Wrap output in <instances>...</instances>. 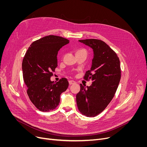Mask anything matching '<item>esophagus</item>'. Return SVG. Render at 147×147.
I'll list each match as a JSON object with an SVG mask.
<instances>
[{
  "label": "esophagus",
  "instance_id": "1",
  "mask_svg": "<svg viewBox=\"0 0 147 147\" xmlns=\"http://www.w3.org/2000/svg\"><path fill=\"white\" fill-rule=\"evenodd\" d=\"M69 84H75L76 83V82L74 81V80H69Z\"/></svg>",
  "mask_w": 147,
  "mask_h": 147
}]
</instances>
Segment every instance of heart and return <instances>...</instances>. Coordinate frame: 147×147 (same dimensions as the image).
<instances>
[{"label":"heart","instance_id":"1","mask_svg":"<svg viewBox=\"0 0 147 147\" xmlns=\"http://www.w3.org/2000/svg\"><path fill=\"white\" fill-rule=\"evenodd\" d=\"M82 52H86V51L84 50V49H76L75 51L76 55V54H78V53H82Z\"/></svg>","mask_w":147,"mask_h":147}]
</instances>
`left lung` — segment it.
I'll return each mask as SVG.
<instances>
[{
    "mask_svg": "<svg viewBox=\"0 0 147 147\" xmlns=\"http://www.w3.org/2000/svg\"><path fill=\"white\" fill-rule=\"evenodd\" d=\"M94 51L92 67L84 74V80H92V85L80 84V90L76 95L79 111L93 117L103 111L111 102L121 78L120 60L117 55L102 40L95 38L79 40Z\"/></svg>",
    "mask_w": 147,
    "mask_h": 147,
    "instance_id": "obj_1",
    "label": "left lung"
}]
</instances>
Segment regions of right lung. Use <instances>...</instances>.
I'll return each instance as SVG.
<instances>
[{"label": "right lung", "mask_w": 147, "mask_h": 147, "mask_svg": "<svg viewBox=\"0 0 147 147\" xmlns=\"http://www.w3.org/2000/svg\"><path fill=\"white\" fill-rule=\"evenodd\" d=\"M68 43L67 38L58 36L43 37L31 44L23 58L22 69L27 95L41 111L56 109L60 95L68 88L66 78L54 83L51 81V77L58 66V51Z\"/></svg>", "instance_id": "obj_1"}]
</instances>
